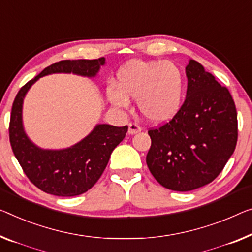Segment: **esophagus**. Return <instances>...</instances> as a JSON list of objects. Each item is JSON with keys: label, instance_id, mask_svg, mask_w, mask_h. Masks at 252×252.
<instances>
[{"label": "esophagus", "instance_id": "1", "mask_svg": "<svg viewBox=\"0 0 252 252\" xmlns=\"http://www.w3.org/2000/svg\"><path fill=\"white\" fill-rule=\"evenodd\" d=\"M141 131V127L139 126L137 123H130L129 125V130H127V133L129 134H136Z\"/></svg>", "mask_w": 252, "mask_h": 252}]
</instances>
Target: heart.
Wrapping results in <instances>:
<instances>
[{
    "mask_svg": "<svg viewBox=\"0 0 252 252\" xmlns=\"http://www.w3.org/2000/svg\"><path fill=\"white\" fill-rule=\"evenodd\" d=\"M185 78L175 63L160 60H132L121 66L115 88H106L113 106L125 108L129 99H137L140 114L154 125L170 122L182 107Z\"/></svg>",
    "mask_w": 252,
    "mask_h": 252,
    "instance_id": "1",
    "label": "heart"
}]
</instances>
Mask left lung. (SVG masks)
Instances as JSON below:
<instances>
[{"mask_svg":"<svg viewBox=\"0 0 252 252\" xmlns=\"http://www.w3.org/2000/svg\"><path fill=\"white\" fill-rule=\"evenodd\" d=\"M186 74L181 110L166 125L148 131L150 173L173 191H191L215 180L238 140V115L228 89L194 60H189Z\"/></svg>","mask_w":252,"mask_h":252,"instance_id":"8db88e82","label":"left lung"}]
</instances>
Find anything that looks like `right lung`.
Returning a JSON list of instances; mask_svg holds the SVG:
<instances>
[{
    "label": "right lung",
    "mask_w": 252,
    "mask_h": 252,
    "mask_svg": "<svg viewBox=\"0 0 252 252\" xmlns=\"http://www.w3.org/2000/svg\"><path fill=\"white\" fill-rule=\"evenodd\" d=\"M105 63V58L56 62L45 67L17 94L11 111L10 144L25 174L44 192L59 197H73L88 191L103 174L112 152L126 137L127 126L99 123L88 136L71 147L44 149L33 144L25 131L22 121L25 97L39 78L54 73L95 78Z\"/></svg>",
    "instance_id": "right-lung-1"
}]
</instances>
